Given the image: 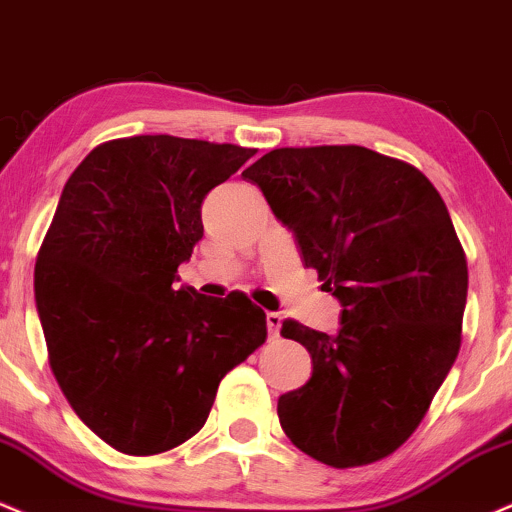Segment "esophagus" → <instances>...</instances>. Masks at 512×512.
I'll use <instances>...</instances> for the list:
<instances>
[{"instance_id":"esophagus-1","label":"esophagus","mask_w":512,"mask_h":512,"mask_svg":"<svg viewBox=\"0 0 512 512\" xmlns=\"http://www.w3.org/2000/svg\"><path fill=\"white\" fill-rule=\"evenodd\" d=\"M266 323H268L270 338H275V335H278L280 328H282V316L275 314V311H268V314H266Z\"/></svg>"}]
</instances>
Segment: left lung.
<instances>
[{
  "label": "left lung",
  "instance_id": "obj_1",
  "mask_svg": "<svg viewBox=\"0 0 512 512\" xmlns=\"http://www.w3.org/2000/svg\"><path fill=\"white\" fill-rule=\"evenodd\" d=\"M242 177L342 306L335 333L282 323L314 366L280 395L282 431L340 470L386 458L460 352L467 261L446 203L412 165L362 146L270 150Z\"/></svg>",
  "mask_w": 512,
  "mask_h": 512
}]
</instances>
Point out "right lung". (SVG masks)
<instances>
[{
  "label": "right lung",
  "instance_id": "obj_1",
  "mask_svg": "<svg viewBox=\"0 0 512 512\" xmlns=\"http://www.w3.org/2000/svg\"><path fill=\"white\" fill-rule=\"evenodd\" d=\"M256 150L131 136L90 150L35 263L52 374L83 424L126 455L206 424L222 376L266 342V314L174 282L203 237L201 206Z\"/></svg>",
  "mask_w": 512,
  "mask_h": 512
}]
</instances>
